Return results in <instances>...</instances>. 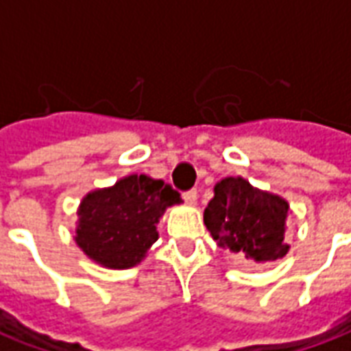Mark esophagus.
Listing matches in <instances>:
<instances>
[{"instance_id": "obj_1", "label": "esophagus", "mask_w": 351, "mask_h": 351, "mask_svg": "<svg viewBox=\"0 0 351 351\" xmlns=\"http://www.w3.org/2000/svg\"><path fill=\"white\" fill-rule=\"evenodd\" d=\"M182 199L186 205H195L197 203V191L195 190H188L182 193Z\"/></svg>"}]
</instances>
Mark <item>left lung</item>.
<instances>
[{"label": "left lung", "mask_w": 351, "mask_h": 351, "mask_svg": "<svg viewBox=\"0 0 351 351\" xmlns=\"http://www.w3.org/2000/svg\"><path fill=\"white\" fill-rule=\"evenodd\" d=\"M287 203L278 195L229 176L214 188L205 208V226L221 248L243 254L250 263H269L284 258Z\"/></svg>", "instance_id": "left-lung-1"}]
</instances>
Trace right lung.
Returning a JSON list of instances; mask_svg holds the SVG:
<instances>
[{"mask_svg":"<svg viewBox=\"0 0 351 351\" xmlns=\"http://www.w3.org/2000/svg\"><path fill=\"white\" fill-rule=\"evenodd\" d=\"M180 195L163 180L131 175L82 199L75 241L88 258L110 269L141 263L158 241L156 223Z\"/></svg>","mask_w":351,"mask_h":351,"instance_id":"1","label":"right lung"}]
</instances>
